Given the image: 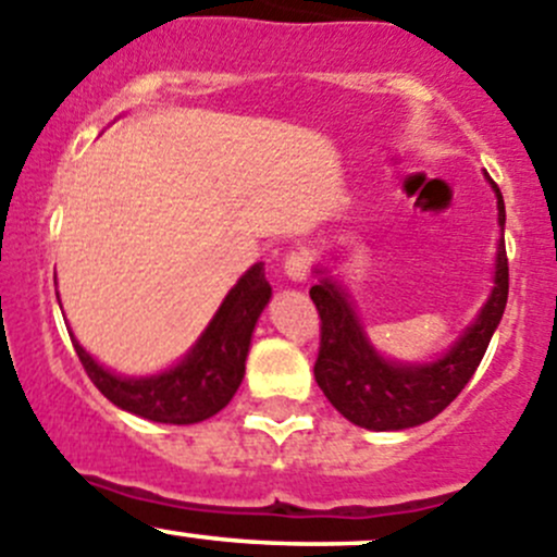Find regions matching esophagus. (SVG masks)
I'll return each mask as SVG.
<instances>
[{
	"label": "esophagus",
	"instance_id": "1",
	"mask_svg": "<svg viewBox=\"0 0 557 557\" xmlns=\"http://www.w3.org/2000/svg\"><path fill=\"white\" fill-rule=\"evenodd\" d=\"M283 269H285V277L288 280H294V283H305L310 261H307V256H301V252H290V256L285 258Z\"/></svg>",
	"mask_w": 557,
	"mask_h": 557
}]
</instances>
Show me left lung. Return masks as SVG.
Returning <instances> with one entry per match:
<instances>
[{"label":"left lung","mask_w":557,"mask_h":557,"mask_svg":"<svg viewBox=\"0 0 557 557\" xmlns=\"http://www.w3.org/2000/svg\"><path fill=\"white\" fill-rule=\"evenodd\" d=\"M485 180L496 194L498 210L493 285L474 320L460 331L458 339L442 356L425 361L387 358L374 347L345 285L329 272V267L323 263L314 267L318 285L310 288V299L323 323L314 380L336 412L352 425L367 431H404L429 423L463 391L480 367L493 331L502 323L509 296V267L507 247H504L507 210L498 185L487 174Z\"/></svg>","instance_id":"left-lung-1"}]
</instances>
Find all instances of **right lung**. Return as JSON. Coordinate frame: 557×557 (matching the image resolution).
<instances>
[{
    "instance_id": "right-lung-1",
    "label": "right lung",
    "mask_w": 557,
    "mask_h": 557,
    "mask_svg": "<svg viewBox=\"0 0 557 557\" xmlns=\"http://www.w3.org/2000/svg\"><path fill=\"white\" fill-rule=\"evenodd\" d=\"M269 299H272V285L263 272V263L258 261L232 285L207 329L177 363L139 377L112 372L75 339L72 329L70 336L91 383L115 407L153 423L190 425L221 412L239 391L252 331Z\"/></svg>"
}]
</instances>
